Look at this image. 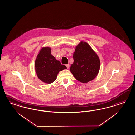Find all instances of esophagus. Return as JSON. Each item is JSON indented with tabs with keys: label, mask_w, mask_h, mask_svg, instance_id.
<instances>
[{
	"label": "esophagus",
	"mask_w": 135,
	"mask_h": 135,
	"mask_svg": "<svg viewBox=\"0 0 135 135\" xmlns=\"http://www.w3.org/2000/svg\"><path fill=\"white\" fill-rule=\"evenodd\" d=\"M66 66L67 68V69H68V68H69L70 65L69 64H66Z\"/></svg>",
	"instance_id": "obj_1"
}]
</instances>
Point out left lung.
Returning <instances> with one entry per match:
<instances>
[{
	"label": "left lung",
	"mask_w": 135,
	"mask_h": 135,
	"mask_svg": "<svg viewBox=\"0 0 135 135\" xmlns=\"http://www.w3.org/2000/svg\"><path fill=\"white\" fill-rule=\"evenodd\" d=\"M73 59L70 71L78 81L86 83L96 77L100 68V60L88 43L81 41L76 46Z\"/></svg>",
	"instance_id": "8db88e82"
}]
</instances>
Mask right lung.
I'll list each match as a JSON object with an SVG mask.
<instances>
[{
    "label": "right lung",
    "instance_id": "right-lung-1",
    "mask_svg": "<svg viewBox=\"0 0 135 135\" xmlns=\"http://www.w3.org/2000/svg\"><path fill=\"white\" fill-rule=\"evenodd\" d=\"M66 68L51 54V49L49 47L41 49L35 61V69L38 78L47 84L54 82L58 72Z\"/></svg>",
    "mask_w": 135,
    "mask_h": 135
}]
</instances>
